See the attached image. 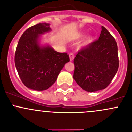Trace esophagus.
Here are the masks:
<instances>
[{"label": "esophagus", "mask_w": 132, "mask_h": 132, "mask_svg": "<svg viewBox=\"0 0 132 132\" xmlns=\"http://www.w3.org/2000/svg\"><path fill=\"white\" fill-rule=\"evenodd\" d=\"M69 58H70V61H72L74 58V55L73 53L69 54Z\"/></svg>", "instance_id": "1"}]
</instances>
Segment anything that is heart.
I'll list each match as a JSON object with an SVG mask.
<instances>
[{
    "label": "heart",
    "mask_w": 132,
    "mask_h": 132,
    "mask_svg": "<svg viewBox=\"0 0 132 132\" xmlns=\"http://www.w3.org/2000/svg\"><path fill=\"white\" fill-rule=\"evenodd\" d=\"M83 36H84L83 34H80L79 35V37H82ZM93 39L92 37H91V36L87 37L86 39L84 40V41L81 43L80 47H85V46H86L87 45H88V44H90V43L93 41Z\"/></svg>",
    "instance_id": "1"
}]
</instances>
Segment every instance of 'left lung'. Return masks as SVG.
Segmentation results:
<instances>
[{
  "label": "left lung",
  "mask_w": 132,
  "mask_h": 132,
  "mask_svg": "<svg viewBox=\"0 0 132 132\" xmlns=\"http://www.w3.org/2000/svg\"><path fill=\"white\" fill-rule=\"evenodd\" d=\"M74 64L73 77L82 89L93 92L106 88L119 67L115 39L102 26L98 40L80 50Z\"/></svg>",
  "instance_id": "1"
}]
</instances>
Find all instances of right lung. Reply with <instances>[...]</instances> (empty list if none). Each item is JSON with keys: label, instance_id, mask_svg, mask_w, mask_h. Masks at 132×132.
Masks as SVG:
<instances>
[{"label": "right lung", "instance_id": "right-lung-1", "mask_svg": "<svg viewBox=\"0 0 132 132\" xmlns=\"http://www.w3.org/2000/svg\"><path fill=\"white\" fill-rule=\"evenodd\" d=\"M50 24L41 23L30 27L20 37L14 63L25 86L37 91L48 89L65 64L70 61L66 53H58L50 46H41L39 37L51 31Z\"/></svg>", "mask_w": 132, "mask_h": 132}]
</instances>
